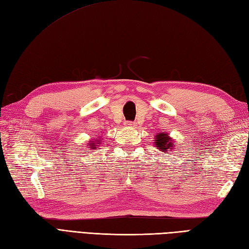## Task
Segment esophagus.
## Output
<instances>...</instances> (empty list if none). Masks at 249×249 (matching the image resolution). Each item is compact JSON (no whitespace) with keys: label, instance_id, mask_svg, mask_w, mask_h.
Instances as JSON below:
<instances>
[{"label":"esophagus","instance_id":"1","mask_svg":"<svg viewBox=\"0 0 249 249\" xmlns=\"http://www.w3.org/2000/svg\"><path fill=\"white\" fill-rule=\"evenodd\" d=\"M125 126H127V127H135L136 124L134 122H125Z\"/></svg>","mask_w":249,"mask_h":249}]
</instances>
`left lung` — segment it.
I'll return each mask as SVG.
<instances>
[{"mask_svg":"<svg viewBox=\"0 0 249 249\" xmlns=\"http://www.w3.org/2000/svg\"><path fill=\"white\" fill-rule=\"evenodd\" d=\"M155 146L159 149L160 152L164 154H170L171 151H174L176 142L174 139L170 137V135L165 134V132H158L155 136Z\"/></svg>","mask_w":249,"mask_h":249,"instance_id":"obj_1","label":"left lung"}]
</instances>
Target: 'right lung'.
Returning <instances> with one entry per match:
<instances>
[{"label": "right lung", "instance_id": "right-lung-1", "mask_svg": "<svg viewBox=\"0 0 249 249\" xmlns=\"http://www.w3.org/2000/svg\"><path fill=\"white\" fill-rule=\"evenodd\" d=\"M101 142H102V139L96 137V138H94L93 141H92V140L89 141L88 144H87V145H88V148H89V149H96L98 146H100Z\"/></svg>", "mask_w": 249, "mask_h": 249}]
</instances>
